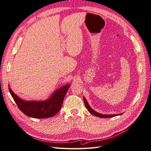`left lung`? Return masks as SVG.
I'll return each instance as SVG.
<instances>
[{"label":"left lung","mask_w":151,"mask_h":151,"mask_svg":"<svg viewBox=\"0 0 151 151\" xmlns=\"http://www.w3.org/2000/svg\"><path fill=\"white\" fill-rule=\"evenodd\" d=\"M84 104L86 105V106L87 109H88V110L89 111V113L93 114V115H94L96 116H98L99 118H111V117H113V116L118 115V114L117 115H103V114H100L98 112H96L94 110H93V109L89 106V105L88 104V102H87V101H86V99L84 98ZM119 115H121V114H119Z\"/></svg>","instance_id":"left-lung-1"}]
</instances>
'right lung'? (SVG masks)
Returning a JSON list of instances; mask_svg holds the SVG:
<instances>
[{
	"label": "right lung",
	"instance_id": "right-lung-1",
	"mask_svg": "<svg viewBox=\"0 0 151 151\" xmlns=\"http://www.w3.org/2000/svg\"><path fill=\"white\" fill-rule=\"evenodd\" d=\"M69 87L68 84L57 90L51 98L43 101H24L12 92L9 86V90L17 107L24 115L35 118H46L54 116L60 110Z\"/></svg>",
	"mask_w": 151,
	"mask_h": 151
}]
</instances>
